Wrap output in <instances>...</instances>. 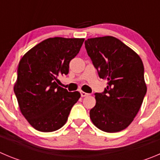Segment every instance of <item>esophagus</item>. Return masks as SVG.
Segmentation results:
<instances>
[{
    "label": "esophagus",
    "mask_w": 160,
    "mask_h": 160,
    "mask_svg": "<svg viewBox=\"0 0 160 160\" xmlns=\"http://www.w3.org/2000/svg\"><path fill=\"white\" fill-rule=\"evenodd\" d=\"M80 95H81L82 97H85V96H87V95H88L89 94L86 93V92H83V91H80Z\"/></svg>",
    "instance_id": "34e87169"
}]
</instances>
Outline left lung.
<instances>
[{"instance_id":"left-lung-1","label":"left lung","mask_w":160,"mask_h":160,"mask_svg":"<svg viewBox=\"0 0 160 160\" xmlns=\"http://www.w3.org/2000/svg\"><path fill=\"white\" fill-rule=\"evenodd\" d=\"M84 44L99 77L107 80L104 92L95 94L91 120L104 132L123 130L134 120L147 92L142 60L113 36L88 38Z\"/></svg>"}]
</instances>
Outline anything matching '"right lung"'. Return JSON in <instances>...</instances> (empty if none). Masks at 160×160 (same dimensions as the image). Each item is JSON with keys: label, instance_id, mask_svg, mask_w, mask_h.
Here are the masks:
<instances>
[{"label": "right lung", "instance_id": "obj_1", "mask_svg": "<svg viewBox=\"0 0 160 160\" xmlns=\"http://www.w3.org/2000/svg\"><path fill=\"white\" fill-rule=\"evenodd\" d=\"M84 38H50L28 50L19 61L14 92L20 112L40 132H53L66 123L80 98L58 85L68 73L69 62L80 52Z\"/></svg>", "mask_w": 160, "mask_h": 160}]
</instances>
